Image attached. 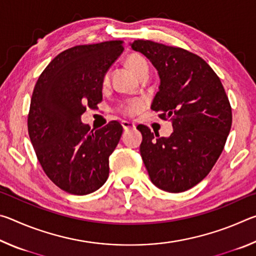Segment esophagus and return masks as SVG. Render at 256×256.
<instances>
[{
    "label": "esophagus",
    "mask_w": 256,
    "mask_h": 256,
    "mask_svg": "<svg viewBox=\"0 0 256 256\" xmlns=\"http://www.w3.org/2000/svg\"><path fill=\"white\" fill-rule=\"evenodd\" d=\"M122 126L124 130H132V128H136V125H134V123H131V122H128V120H122Z\"/></svg>",
    "instance_id": "obj_1"
}]
</instances>
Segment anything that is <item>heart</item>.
<instances>
[{
  "label": "heart",
  "mask_w": 256,
  "mask_h": 256,
  "mask_svg": "<svg viewBox=\"0 0 256 256\" xmlns=\"http://www.w3.org/2000/svg\"><path fill=\"white\" fill-rule=\"evenodd\" d=\"M126 63L128 68H131V70L136 73L138 76H140L142 73H144L146 71H149L148 62H146V60L140 54H131L128 58ZM107 81H108V74H106L105 78H104V82H105V84ZM142 106H144V104H142L141 100H132L128 102V105L124 107V112L132 115L138 110H140Z\"/></svg>",
  "instance_id": "1"
}]
</instances>
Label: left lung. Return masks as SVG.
I'll use <instances>...</instances> for the list:
<instances>
[{
  "label": "left lung",
  "instance_id": "obj_1",
  "mask_svg": "<svg viewBox=\"0 0 256 256\" xmlns=\"http://www.w3.org/2000/svg\"><path fill=\"white\" fill-rule=\"evenodd\" d=\"M130 46L157 68L159 92L151 110L172 125L168 138L138 125L142 160L158 188L184 192L200 183L222 154L232 128L230 104L218 76L200 56L151 40Z\"/></svg>",
  "mask_w": 256,
  "mask_h": 256
}]
</instances>
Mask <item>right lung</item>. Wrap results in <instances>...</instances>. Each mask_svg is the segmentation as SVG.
Here are the masks:
<instances>
[{"instance_id":"1","label":"right lung","mask_w":256,"mask_h":256,"mask_svg":"<svg viewBox=\"0 0 256 256\" xmlns=\"http://www.w3.org/2000/svg\"><path fill=\"white\" fill-rule=\"evenodd\" d=\"M123 50L122 40L74 46L52 60L34 86L30 141L46 175L70 194L92 193L110 175L122 125L112 120L92 131L81 116L102 100L104 78Z\"/></svg>"}]
</instances>
